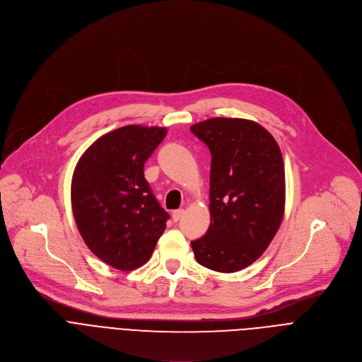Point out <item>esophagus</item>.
<instances>
[{
	"mask_svg": "<svg viewBox=\"0 0 362 362\" xmlns=\"http://www.w3.org/2000/svg\"><path fill=\"white\" fill-rule=\"evenodd\" d=\"M185 215V211L183 209H177V211H173V214H172V219L175 221V222H177V221H180V218Z\"/></svg>",
	"mask_w": 362,
	"mask_h": 362,
	"instance_id": "obj_1",
	"label": "esophagus"
}]
</instances>
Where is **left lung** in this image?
Listing matches in <instances>:
<instances>
[{
  "label": "left lung",
  "mask_w": 362,
  "mask_h": 362,
  "mask_svg": "<svg viewBox=\"0 0 362 362\" xmlns=\"http://www.w3.org/2000/svg\"><path fill=\"white\" fill-rule=\"evenodd\" d=\"M190 132L209 147L211 226L192 240L196 261L216 272H236L259 257L285 211V169L272 134L252 120L215 117Z\"/></svg>",
  "instance_id": "left-lung-1"
}]
</instances>
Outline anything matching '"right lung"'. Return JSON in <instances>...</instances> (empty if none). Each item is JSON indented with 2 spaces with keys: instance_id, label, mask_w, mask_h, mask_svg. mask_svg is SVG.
Wrapping results in <instances>:
<instances>
[{
  "instance_id": "obj_1",
  "label": "right lung",
  "mask_w": 362,
  "mask_h": 362,
  "mask_svg": "<svg viewBox=\"0 0 362 362\" xmlns=\"http://www.w3.org/2000/svg\"><path fill=\"white\" fill-rule=\"evenodd\" d=\"M165 127L130 124L97 139L80 158L71 206L87 247L109 267L144 265L166 229L169 214L144 179V163L162 143Z\"/></svg>"
}]
</instances>
